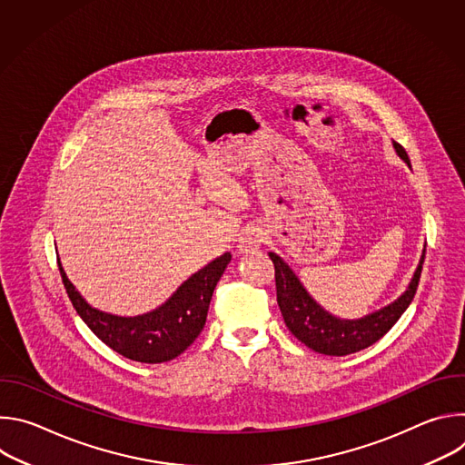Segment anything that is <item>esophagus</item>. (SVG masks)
<instances>
[{
    "instance_id": "obj_1",
    "label": "esophagus",
    "mask_w": 465,
    "mask_h": 465,
    "mask_svg": "<svg viewBox=\"0 0 465 465\" xmlns=\"http://www.w3.org/2000/svg\"><path fill=\"white\" fill-rule=\"evenodd\" d=\"M264 242V232H262V228H259V226H255V224H250V226H246L242 232H241V235H239V250L241 252H255L261 244Z\"/></svg>"
}]
</instances>
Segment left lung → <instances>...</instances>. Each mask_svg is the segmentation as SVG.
I'll return each mask as SVG.
<instances>
[{
	"label": "left lung",
	"mask_w": 465,
	"mask_h": 465,
	"mask_svg": "<svg viewBox=\"0 0 465 465\" xmlns=\"http://www.w3.org/2000/svg\"><path fill=\"white\" fill-rule=\"evenodd\" d=\"M393 149L411 167V160L405 149L395 142H393ZM269 255L274 262L278 305L283 314L285 325L289 327L291 333L307 348H311L316 353H323L331 357H344V355L361 351L375 344L379 339H382L388 333L391 325L401 318V314L412 303L418 291L423 261H425V250H423V255L420 259L414 278L409 283V289L393 303L371 314H366L364 318L344 320V318L333 316L323 307H320L305 291V287L302 285L298 276L292 272V269L278 253L269 252Z\"/></svg>",
	"instance_id": "left-lung-1"
}]
</instances>
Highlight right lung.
<instances>
[{"mask_svg": "<svg viewBox=\"0 0 465 465\" xmlns=\"http://www.w3.org/2000/svg\"><path fill=\"white\" fill-rule=\"evenodd\" d=\"M230 261V252L213 259L185 280L165 303L138 316H117L92 307L65 276L60 262L58 269L75 311L108 348L130 361L160 364L183 353L201 335L213 291Z\"/></svg>", "mask_w": 465, "mask_h": 465, "instance_id": "1", "label": "right lung"}]
</instances>
